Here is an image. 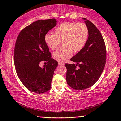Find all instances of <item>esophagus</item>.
<instances>
[{
  "label": "esophagus",
  "instance_id": "1",
  "mask_svg": "<svg viewBox=\"0 0 121 121\" xmlns=\"http://www.w3.org/2000/svg\"><path fill=\"white\" fill-rule=\"evenodd\" d=\"M59 65H64V64H63V63H62V62H59Z\"/></svg>",
  "mask_w": 121,
  "mask_h": 121
}]
</instances>
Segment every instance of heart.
<instances>
[{
  "instance_id": "obj_1",
  "label": "heart",
  "mask_w": 121,
  "mask_h": 121,
  "mask_svg": "<svg viewBox=\"0 0 121 121\" xmlns=\"http://www.w3.org/2000/svg\"><path fill=\"white\" fill-rule=\"evenodd\" d=\"M55 34H48L45 41L51 50H54L62 40V46L55 51L53 56L56 60L64 62L72 56L73 50L79 52L86 43L89 31L84 23L65 22L61 24L54 30Z\"/></svg>"
}]
</instances>
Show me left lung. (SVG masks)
Wrapping results in <instances>:
<instances>
[{"instance_id": "1", "label": "left lung", "mask_w": 121, "mask_h": 121, "mask_svg": "<svg viewBox=\"0 0 121 121\" xmlns=\"http://www.w3.org/2000/svg\"><path fill=\"white\" fill-rule=\"evenodd\" d=\"M83 19L89 31L86 43L70 59L76 65L65 64L67 84L76 90H84L95 84L104 70L106 60V45L101 32L91 21Z\"/></svg>"}]
</instances>
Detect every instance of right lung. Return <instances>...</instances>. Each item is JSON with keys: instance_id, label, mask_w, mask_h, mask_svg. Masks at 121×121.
<instances>
[{"instance_id": "right-lung-1", "label": "right lung", "mask_w": 121, "mask_h": 121, "mask_svg": "<svg viewBox=\"0 0 121 121\" xmlns=\"http://www.w3.org/2000/svg\"><path fill=\"white\" fill-rule=\"evenodd\" d=\"M56 19L38 20L23 29L16 39L14 53V65L20 80L26 89L35 93L50 90L58 62L51 58L45 41L46 34L56 26ZM42 61L47 62L43 68Z\"/></svg>"}]
</instances>
